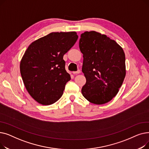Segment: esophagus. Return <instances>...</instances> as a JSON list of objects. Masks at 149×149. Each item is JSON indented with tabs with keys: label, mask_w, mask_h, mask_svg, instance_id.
Here are the masks:
<instances>
[{
	"label": "esophagus",
	"mask_w": 149,
	"mask_h": 149,
	"mask_svg": "<svg viewBox=\"0 0 149 149\" xmlns=\"http://www.w3.org/2000/svg\"><path fill=\"white\" fill-rule=\"evenodd\" d=\"M80 72H81L80 70V69H79V70H77V71H74V72H73V74H80Z\"/></svg>",
	"instance_id": "1"
}]
</instances>
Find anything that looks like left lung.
<instances>
[{"mask_svg": "<svg viewBox=\"0 0 149 149\" xmlns=\"http://www.w3.org/2000/svg\"><path fill=\"white\" fill-rule=\"evenodd\" d=\"M79 47L86 79L81 93L92 103L105 104L117 94L126 76L124 51L115 40L93 31L81 34Z\"/></svg>", "mask_w": 149, "mask_h": 149, "instance_id": "obj_1", "label": "left lung"}]
</instances>
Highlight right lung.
Instances as JSON below:
<instances>
[{"label":"right lung","mask_w":149,"mask_h":149,"mask_svg":"<svg viewBox=\"0 0 149 149\" xmlns=\"http://www.w3.org/2000/svg\"><path fill=\"white\" fill-rule=\"evenodd\" d=\"M78 39L75 32L51 33L31 43L20 62V74L30 95L38 103L50 105L62 96L70 80L64 55Z\"/></svg>","instance_id":"add662e5"}]
</instances>
